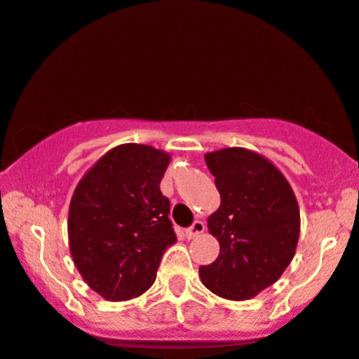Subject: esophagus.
<instances>
[{"label":"esophagus","instance_id":"obj_1","mask_svg":"<svg viewBox=\"0 0 359 359\" xmlns=\"http://www.w3.org/2000/svg\"><path fill=\"white\" fill-rule=\"evenodd\" d=\"M205 229H206L205 222L196 220L189 229H186V237H187V239H194V237H198L199 233L205 232Z\"/></svg>","mask_w":359,"mask_h":359}]
</instances>
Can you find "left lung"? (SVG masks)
I'll return each mask as SVG.
<instances>
[{
  "label": "left lung",
  "instance_id": "1",
  "mask_svg": "<svg viewBox=\"0 0 359 359\" xmlns=\"http://www.w3.org/2000/svg\"><path fill=\"white\" fill-rule=\"evenodd\" d=\"M205 160L222 198L208 218L220 255L199 269V277L217 296L251 299L292 262L299 206L280 170L255 151L225 148L205 154Z\"/></svg>",
  "mask_w": 359,
  "mask_h": 359
}]
</instances>
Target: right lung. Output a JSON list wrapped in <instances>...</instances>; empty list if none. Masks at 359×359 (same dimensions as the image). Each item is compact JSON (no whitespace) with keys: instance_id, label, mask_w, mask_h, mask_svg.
I'll list each match as a JSON object with an SVG mask.
<instances>
[{"instance_id":"add662e5","label":"right lung","mask_w":359,"mask_h":359,"mask_svg":"<svg viewBox=\"0 0 359 359\" xmlns=\"http://www.w3.org/2000/svg\"><path fill=\"white\" fill-rule=\"evenodd\" d=\"M170 154L153 146L108 151L75 187L69 241L75 266L108 301L141 296L153 285L161 256L177 241L160 182Z\"/></svg>"}]
</instances>
